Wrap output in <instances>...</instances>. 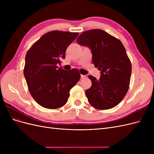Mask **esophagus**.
<instances>
[{
	"label": "esophagus",
	"instance_id": "34e87169",
	"mask_svg": "<svg viewBox=\"0 0 154 154\" xmlns=\"http://www.w3.org/2000/svg\"><path fill=\"white\" fill-rule=\"evenodd\" d=\"M87 78L86 75H82V74H81V78L84 79V78Z\"/></svg>",
	"mask_w": 154,
	"mask_h": 154
}]
</instances>
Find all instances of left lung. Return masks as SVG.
Segmentation results:
<instances>
[{"instance_id": "left-lung-1", "label": "left lung", "mask_w": 154, "mask_h": 154, "mask_svg": "<svg viewBox=\"0 0 154 154\" xmlns=\"http://www.w3.org/2000/svg\"><path fill=\"white\" fill-rule=\"evenodd\" d=\"M77 42L91 49L92 63L101 73L99 80L88 76L92 82L85 91L88 102L97 109L113 108L127 94L131 76V63L123 44L101 29L82 32Z\"/></svg>"}]
</instances>
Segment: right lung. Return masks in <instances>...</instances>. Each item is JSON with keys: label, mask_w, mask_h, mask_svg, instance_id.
<instances>
[{"label": "right lung", "mask_w": 154, "mask_h": 154, "mask_svg": "<svg viewBox=\"0 0 154 154\" xmlns=\"http://www.w3.org/2000/svg\"><path fill=\"white\" fill-rule=\"evenodd\" d=\"M78 35V32L50 31L27 51L24 69L26 83L32 97L44 108L55 109L63 106L71 88L80 80V74L76 69L66 71L57 66Z\"/></svg>", "instance_id": "right-lung-1"}]
</instances>
